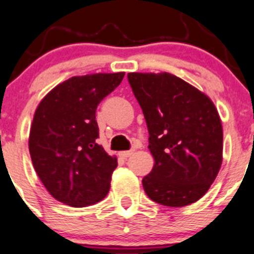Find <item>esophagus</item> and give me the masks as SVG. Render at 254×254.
<instances>
[{
  "mask_svg": "<svg viewBox=\"0 0 254 254\" xmlns=\"http://www.w3.org/2000/svg\"><path fill=\"white\" fill-rule=\"evenodd\" d=\"M131 154H133V149H131V151H123L121 152L120 156L122 157V158H127V157H129Z\"/></svg>",
  "mask_w": 254,
  "mask_h": 254,
  "instance_id": "34e87169",
  "label": "esophagus"
}]
</instances>
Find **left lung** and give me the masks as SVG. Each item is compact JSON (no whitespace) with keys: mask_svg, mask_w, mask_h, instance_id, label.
<instances>
[{"mask_svg":"<svg viewBox=\"0 0 254 254\" xmlns=\"http://www.w3.org/2000/svg\"><path fill=\"white\" fill-rule=\"evenodd\" d=\"M144 115L154 158L143 177L152 201L185 207L203 197L223 159V129L211 98L168 72L128 73Z\"/></svg>","mask_w":254,"mask_h":254,"instance_id":"obj_1","label":"left lung"}]
</instances>
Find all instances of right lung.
Here are the masks:
<instances>
[{"mask_svg":"<svg viewBox=\"0 0 254 254\" xmlns=\"http://www.w3.org/2000/svg\"><path fill=\"white\" fill-rule=\"evenodd\" d=\"M125 72L74 76L57 84L36 108L28 148L36 173L51 195L71 207L102 201L117 157L97 143L96 110Z\"/></svg>","mask_w":254,"mask_h":254,"instance_id":"1","label":"right lung"}]
</instances>
